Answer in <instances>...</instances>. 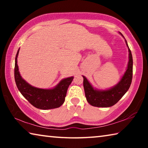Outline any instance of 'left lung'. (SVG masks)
Returning a JSON list of instances; mask_svg holds the SVG:
<instances>
[{"label":"left lung","instance_id":"left-lung-1","mask_svg":"<svg viewBox=\"0 0 148 148\" xmlns=\"http://www.w3.org/2000/svg\"><path fill=\"white\" fill-rule=\"evenodd\" d=\"M119 33L125 38L121 32ZM125 41L129 50V62L126 71L125 72L121 79L116 85L108 89H98L94 88L86 77L82 76L84 77V87L87 101L91 106L102 108L114 106L126 93L131 86L132 78L133 61H132L131 51L125 38Z\"/></svg>","mask_w":148,"mask_h":148}]
</instances>
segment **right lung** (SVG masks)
<instances>
[{"label": "right lung", "instance_id": "add662e5", "mask_svg": "<svg viewBox=\"0 0 148 148\" xmlns=\"http://www.w3.org/2000/svg\"><path fill=\"white\" fill-rule=\"evenodd\" d=\"M19 49L17 50L15 59L14 77L17 89L21 95L32 106L41 110L57 108L64 103L68 87L74 77L64 78L51 89H41L32 86L20 75L17 65V57Z\"/></svg>", "mask_w": 148, "mask_h": 148}]
</instances>
